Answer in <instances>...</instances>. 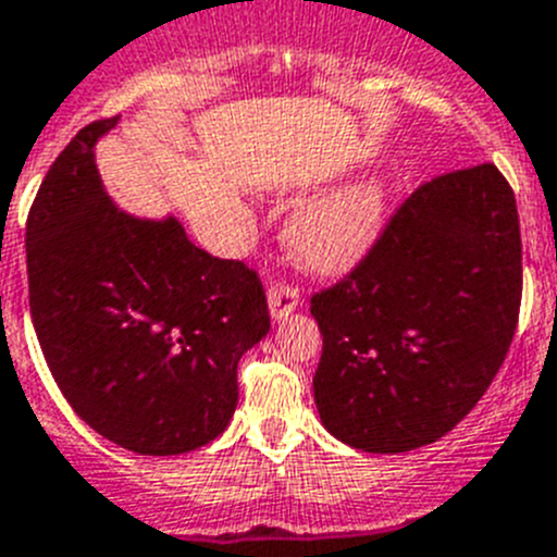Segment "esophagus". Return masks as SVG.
<instances>
[{
  "mask_svg": "<svg viewBox=\"0 0 557 557\" xmlns=\"http://www.w3.org/2000/svg\"><path fill=\"white\" fill-rule=\"evenodd\" d=\"M267 299H269V313H272L274 322L288 319L299 305V294L294 288H288V285H269Z\"/></svg>",
  "mask_w": 557,
  "mask_h": 557,
  "instance_id": "1",
  "label": "esophagus"
}]
</instances>
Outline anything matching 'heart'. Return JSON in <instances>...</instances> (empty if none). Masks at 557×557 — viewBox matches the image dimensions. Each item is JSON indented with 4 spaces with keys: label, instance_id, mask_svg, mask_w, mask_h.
I'll list each match as a JSON object with an SVG mask.
<instances>
[{
    "label": "heart",
    "instance_id": "1",
    "mask_svg": "<svg viewBox=\"0 0 557 557\" xmlns=\"http://www.w3.org/2000/svg\"><path fill=\"white\" fill-rule=\"evenodd\" d=\"M388 188L380 177L352 180L299 205L285 222V244L305 269L347 274L377 244Z\"/></svg>",
    "mask_w": 557,
    "mask_h": 557
}]
</instances>
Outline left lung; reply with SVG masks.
<instances>
[{"label": "left lung", "instance_id": "8db88e82", "mask_svg": "<svg viewBox=\"0 0 557 557\" xmlns=\"http://www.w3.org/2000/svg\"><path fill=\"white\" fill-rule=\"evenodd\" d=\"M519 299V213L497 166L416 188L363 263L310 299L324 430L383 455L438 441L499 372Z\"/></svg>", "mask_w": 557, "mask_h": 557}]
</instances>
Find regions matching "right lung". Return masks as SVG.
<instances>
[{
	"label": "right lung",
	"instance_id": "right-lung-1",
	"mask_svg": "<svg viewBox=\"0 0 557 557\" xmlns=\"http://www.w3.org/2000/svg\"><path fill=\"white\" fill-rule=\"evenodd\" d=\"M104 119L79 129L27 219L29 313L54 383L88 428L138 455H183L224 433L238 360L269 333L242 260L188 242L174 213L135 216L104 191Z\"/></svg>",
	"mask_w": 557,
	"mask_h": 557
}]
</instances>
